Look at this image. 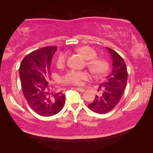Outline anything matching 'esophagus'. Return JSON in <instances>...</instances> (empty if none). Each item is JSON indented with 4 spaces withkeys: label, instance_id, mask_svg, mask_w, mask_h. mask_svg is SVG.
<instances>
[{
    "label": "esophagus",
    "instance_id": "34e87169",
    "mask_svg": "<svg viewBox=\"0 0 153 153\" xmlns=\"http://www.w3.org/2000/svg\"><path fill=\"white\" fill-rule=\"evenodd\" d=\"M76 89L78 90V91L81 92H83L85 91V89L84 88H76Z\"/></svg>",
    "mask_w": 153,
    "mask_h": 153
}]
</instances>
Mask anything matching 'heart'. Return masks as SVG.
Returning <instances> with one entry per match:
<instances>
[{
  "label": "heart",
  "mask_w": 153,
  "mask_h": 153,
  "mask_svg": "<svg viewBox=\"0 0 153 153\" xmlns=\"http://www.w3.org/2000/svg\"><path fill=\"white\" fill-rule=\"evenodd\" d=\"M77 52L86 59V65L93 74H102L107 68V61L97 57V52L90 46H82L77 49ZM67 62V55L62 53L58 55L56 60V66L63 67ZM88 79V74L85 71L69 70L62 77V82L66 84L82 85L85 80Z\"/></svg>",
  "instance_id": "heart-1"
}]
</instances>
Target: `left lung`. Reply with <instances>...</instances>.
<instances>
[{
  "mask_svg": "<svg viewBox=\"0 0 153 153\" xmlns=\"http://www.w3.org/2000/svg\"><path fill=\"white\" fill-rule=\"evenodd\" d=\"M113 59V69L98 87L100 94L88 105L93 112L99 114L112 111L120 101L128 80V70L123 58L115 51L107 47Z\"/></svg>",
  "mask_w": 153,
  "mask_h": 153,
  "instance_id": "8db88e82",
  "label": "left lung"
}]
</instances>
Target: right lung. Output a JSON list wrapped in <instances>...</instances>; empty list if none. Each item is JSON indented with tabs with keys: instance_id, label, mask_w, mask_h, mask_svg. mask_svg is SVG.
<instances>
[{
	"instance_id": "right-lung-1",
	"label": "right lung",
	"mask_w": 153,
	"mask_h": 153,
	"mask_svg": "<svg viewBox=\"0 0 153 153\" xmlns=\"http://www.w3.org/2000/svg\"><path fill=\"white\" fill-rule=\"evenodd\" d=\"M56 48L47 46L32 52L23 59L19 69L22 92L28 105L34 112L46 117L60 112L65 102V94L48 83Z\"/></svg>"
}]
</instances>
